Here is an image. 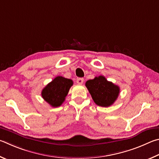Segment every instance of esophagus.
<instances>
[{
  "label": "esophagus",
  "instance_id": "34e87169",
  "mask_svg": "<svg viewBox=\"0 0 159 159\" xmlns=\"http://www.w3.org/2000/svg\"><path fill=\"white\" fill-rule=\"evenodd\" d=\"M84 82V79L83 78H78L77 80V83L78 84H82Z\"/></svg>",
  "mask_w": 159,
  "mask_h": 159
}]
</instances>
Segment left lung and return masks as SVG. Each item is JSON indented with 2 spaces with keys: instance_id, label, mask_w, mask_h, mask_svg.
<instances>
[{
  "instance_id": "left-lung-1",
  "label": "left lung",
  "mask_w": 159,
  "mask_h": 159,
  "mask_svg": "<svg viewBox=\"0 0 159 159\" xmlns=\"http://www.w3.org/2000/svg\"><path fill=\"white\" fill-rule=\"evenodd\" d=\"M85 85L94 102L101 107H107L112 105L120 92V89L117 85L107 81L102 75L88 80Z\"/></svg>"
}]
</instances>
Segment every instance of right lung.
Instances as JSON below:
<instances>
[{
  "instance_id": "right-lung-1",
  "label": "right lung",
  "mask_w": 159,
  "mask_h": 159,
  "mask_svg": "<svg viewBox=\"0 0 159 159\" xmlns=\"http://www.w3.org/2000/svg\"><path fill=\"white\" fill-rule=\"evenodd\" d=\"M72 84V80L57 76L43 89L41 93L42 97L52 107H59L65 101Z\"/></svg>"
}]
</instances>
